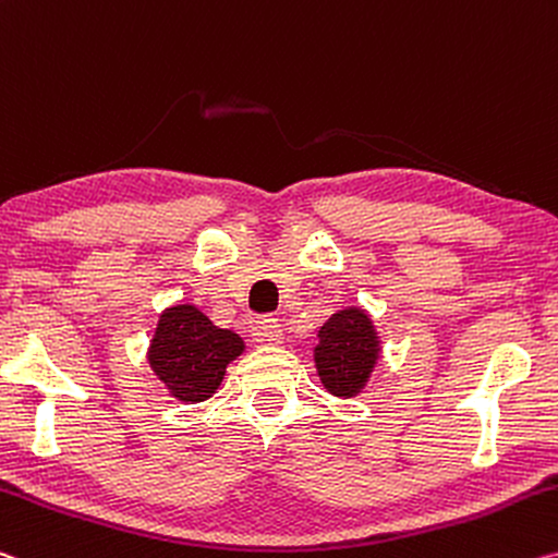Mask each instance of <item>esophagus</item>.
Segmentation results:
<instances>
[{
    "label": "esophagus",
    "instance_id": "34e87169",
    "mask_svg": "<svg viewBox=\"0 0 558 558\" xmlns=\"http://www.w3.org/2000/svg\"><path fill=\"white\" fill-rule=\"evenodd\" d=\"M260 335H263V340L270 342V344L282 342V325H280L278 317H272V315L263 317V320H260Z\"/></svg>",
    "mask_w": 558,
    "mask_h": 558
}]
</instances>
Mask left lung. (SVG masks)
<instances>
[{
    "label": "left lung",
    "mask_w": 558,
    "mask_h": 558,
    "mask_svg": "<svg viewBox=\"0 0 558 558\" xmlns=\"http://www.w3.org/2000/svg\"><path fill=\"white\" fill-rule=\"evenodd\" d=\"M317 338L315 365L323 385L338 397L357 395L377 362L379 344L373 320L360 307H348L335 313Z\"/></svg>",
    "instance_id": "obj_1"
}]
</instances>
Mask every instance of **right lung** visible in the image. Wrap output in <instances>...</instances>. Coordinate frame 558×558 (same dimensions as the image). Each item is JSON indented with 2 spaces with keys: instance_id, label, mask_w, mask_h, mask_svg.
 <instances>
[{
  "instance_id": "add662e5",
  "label": "right lung",
  "mask_w": 558,
  "mask_h": 558,
  "mask_svg": "<svg viewBox=\"0 0 558 558\" xmlns=\"http://www.w3.org/2000/svg\"><path fill=\"white\" fill-rule=\"evenodd\" d=\"M243 352V340L208 320L198 307H168L158 320L148 362L173 397L203 402L218 390L228 362Z\"/></svg>"
}]
</instances>
